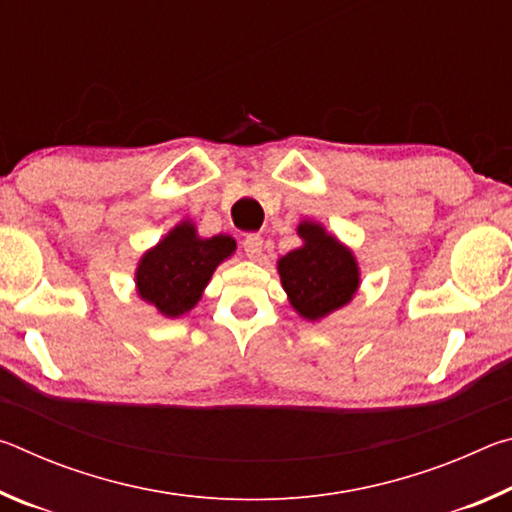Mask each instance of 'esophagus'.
Masks as SVG:
<instances>
[{"instance_id": "esophagus-1", "label": "esophagus", "mask_w": 512, "mask_h": 512, "mask_svg": "<svg viewBox=\"0 0 512 512\" xmlns=\"http://www.w3.org/2000/svg\"><path fill=\"white\" fill-rule=\"evenodd\" d=\"M262 248H264V239L262 237H259V235H246L244 250H246V255L250 259H257L259 255H262Z\"/></svg>"}]
</instances>
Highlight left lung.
Listing matches in <instances>:
<instances>
[{"instance_id": "left-lung-1", "label": "left lung", "mask_w": 512, "mask_h": 512, "mask_svg": "<svg viewBox=\"0 0 512 512\" xmlns=\"http://www.w3.org/2000/svg\"><path fill=\"white\" fill-rule=\"evenodd\" d=\"M305 241L277 262L282 287L302 318L320 320L341 309L359 289V264L352 250L314 221H302Z\"/></svg>"}]
</instances>
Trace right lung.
<instances>
[{"instance_id": "right-lung-1", "label": "right lung", "mask_w": 512, "mask_h": 512, "mask_svg": "<svg viewBox=\"0 0 512 512\" xmlns=\"http://www.w3.org/2000/svg\"><path fill=\"white\" fill-rule=\"evenodd\" d=\"M235 248V239L228 235L201 239L192 221L178 223L158 246L142 255L135 273L137 293L162 316H183L201 300L216 266Z\"/></svg>"}]
</instances>
